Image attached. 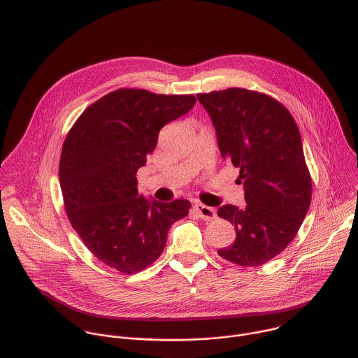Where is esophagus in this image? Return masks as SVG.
<instances>
[{"instance_id":"esophagus-1","label":"esophagus","mask_w":358,"mask_h":358,"mask_svg":"<svg viewBox=\"0 0 358 358\" xmlns=\"http://www.w3.org/2000/svg\"><path fill=\"white\" fill-rule=\"evenodd\" d=\"M194 209L196 210V213L199 215L201 219L203 220H213L216 217V210L213 208H209L206 205H202V203H195L194 205Z\"/></svg>"}]
</instances>
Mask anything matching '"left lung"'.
<instances>
[{"label":"left lung","mask_w":358,"mask_h":358,"mask_svg":"<svg viewBox=\"0 0 358 358\" xmlns=\"http://www.w3.org/2000/svg\"><path fill=\"white\" fill-rule=\"evenodd\" d=\"M212 118L223 159L240 169L247 206L223 205L217 215L236 229L219 255L259 266L296 237L311 203L313 181L301 135L289 110L273 97L241 87L199 93Z\"/></svg>","instance_id":"1"}]
</instances>
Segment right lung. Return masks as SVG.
<instances>
[{"label":"right lung","mask_w":358,"mask_h":358,"mask_svg":"<svg viewBox=\"0 0 358 358\" xmlns=\"http://www.w3.org/2000/svg\"><path fill=\"white\" fill-rule=\"evenodd\" d=\"M194 94H156L118 89L90 104L68 132L59 160V185L68 219L87 250L121 273H136L163 252L173 223L191 203L138 195L136 171L160 129L187 114Z\"/></svg>","instance_id":"obj_1"}]
</instances>
